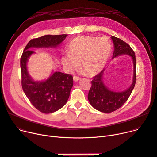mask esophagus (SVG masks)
<instances>
[{
	"mask_svg": "<svg viewBox=\"0 0 157 157\" xmlns=\"http://www.w3.org/2000/svg\"><path fill=\"white\" fill-rule=\"evenodd\" d=\"M73 79H74V82H77V81L81 80V78H79V77H78V76H73Z\"/></svg>",
	"mask_w": 157,
	"mask_h": 157,
	"instance_id": "esophagus-1",
	"label": "esophagus"
}]
</instances>
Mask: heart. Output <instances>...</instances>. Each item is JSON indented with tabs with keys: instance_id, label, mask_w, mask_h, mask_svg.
<instances>
[{
	"instance_id": "heart-1",
	"label": "heart",
	"mask_w": 157,
	"mask_h": 157,
	"mask_svg": "<svg viewBox=\"0 0 157 157\" xmlns=\"http://www.w3.org/2000/svg\"><path fill=\"white\" fill-rule=\"evenodd\" d=\"M70 52L63 56L62 62L70 72L82 69L88 76H95L105 67L110 58L112 44L106 37L79 36L69 45Z\"/></svg>"
}]
</instances>
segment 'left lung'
<instances>
[{"label": "left lung", "instance_id": "1", "mask_svg": "<svg viewBox=\"0 0 157 157\" xmlns=\"http://www.w3.org/2000/svg\"><path fill=\"white\" fill-rule=\"evenodd\" d=\"M111 38L114 46L112 59L121 55L130 56L133 63V76L131 85L122 92L111 90L105 85L103 78L105 69L93 77L88 99L95 109L104 113L114 112L123 105L131 95L136 82V59L134 51L123 40L115 36H111Z\"/></svg>", "mask_w": 157, "mask_h": 157}]
</instances>
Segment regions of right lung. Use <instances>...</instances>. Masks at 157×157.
<instances>
[{
    "instance_id": "add662e5",
    "label": "right lung",
    "mask_w": 157,
    "mask_h": 157,
    "mask_svg": "<svg viewBox=\"0 0 157 157\" xmlns=\"http://www.w3.org/2000/svg\"><path fill=\"white\" fill-rule=\"evenodd\" d=\"M67 36L48 35L31 40L20 58L22 89L33 106L44 113L56 112L66 104L73 86V78L71 74L54 72L47 79L35 81L29 74L27 63L35 53L32 48L56 47Z\"/></svg>"
}]
</instances>
